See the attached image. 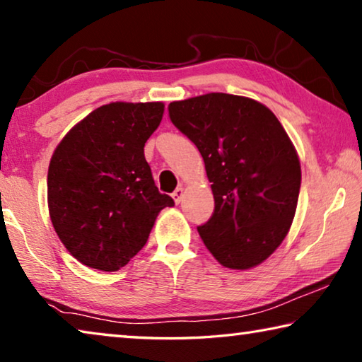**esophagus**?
<instances>
[{
	"label": "esophagus",
	"mask_w": 362,
	"mask_h": 362,
	"mask_svg": "<svg viewBox=\"0 0 362 362\" xmlns=\"http://www.w3.org/2000/svg\"><path fill=\"white\" fill-rule=\"evenodd\" d=\"M182 198H183V188L180 187V188H177L175 192L173 193V199H174L175 204H179L180 201H182Z\"/></svg>",
	"instance_id": "esophagus-1"
}]
</instances>
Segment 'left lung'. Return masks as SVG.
Instances as JSON below:
<instances>
[{
    "label": "left lung",
    "instance_id": "1",
    "mask_svg": "<svg viewBox=\"0 0 362 362\" xmlns=\"http://www.w3.org/2000/svg\"><path fill=\"white\" fill-rule=\"evenodd\" d=\"M170 121L198 146L216 201L198 226L216 260L231 269L265 262L296 216L302 169L274 113L243 95L211 93L169 103Z\"/></svg>",
    "mask_w": 362,
    "mask_h": 362
}]
</instances>
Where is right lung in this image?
Returning a JSON list of instances; mask_svg holds the SVG:
<instances>
[{
    "label": "right lung",
    "mask_w": 362,
    "mask_h": 362,
    "mask_svg": "<svg viewBox=\"0 0 362 362\" xmlns=\"http://www.w3.org/2000/svg\"><path fill=\"white\" fill-rule=\"evenodd\" d=\"M163 102H112L76 122L52 153L47 207L59 240L78 262L118 272L145 246L174 199L158 192L144 155Z\"/></svg>",
    "instance_id": "1"
}]
</instances>
